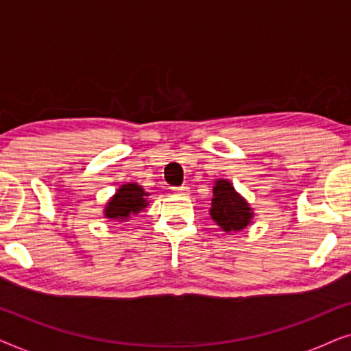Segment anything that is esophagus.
I'll return each mask as SVG.
<instances>
[{
	"label": "esophagus",
	"instance_id": "obj_1",
	"mask_svg": "<svg viewBox=\"0 0 351 351\" xmlns=\"http://www.w3.org/2000/svg\"><path fill=\"white\" fill-rule=\"evenodd\" d=\"M174 193L176 195H182V196H186L190 195V189L186 185H182V186H176L174 189Z\"/></svg>",
	"mask_w": 351,
	"mask_h": 351
}]
</instances>
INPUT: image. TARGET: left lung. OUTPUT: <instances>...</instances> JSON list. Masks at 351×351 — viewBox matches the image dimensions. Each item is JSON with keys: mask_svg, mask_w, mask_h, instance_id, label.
I'll return each instance as SVG.
<instances>
[{"mask_svg": "<svg viewBox=\"0 0 351 351\" xmlns=\"http://www.w3.org/2000/svg\"><path fill=\"white\" fill-rule=\"evenodd\" d=\"M209 214L223 232H241L251 223L252 208L228 180H215Z\"/></svg>", "mask_w": 351, "mask_h": 351, "instance_id": "8db88e82", "label": "left lung"}]
</instances>
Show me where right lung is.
Returning a JSON list of instances; mask_svg holds the SVG:
<instances>
[{
    "mask_svg": "<svg viewBox=\"0 0 351 351\" xmlns=\"http://www.w3.org/2000/svg\"><path fill=\"white\" fill-rule=\"evenodd\" d=\"M147 191L141 185H137L136 182L121 185L105 206V217L118 220V222L128 220L131 217V214H138L147 208Z\"/></svg>",
    "mask_w": 351,
    "mask_h": 351,
    "instance_id": "right-lung-1",
    "label": "right lung"
}]
</instances>
